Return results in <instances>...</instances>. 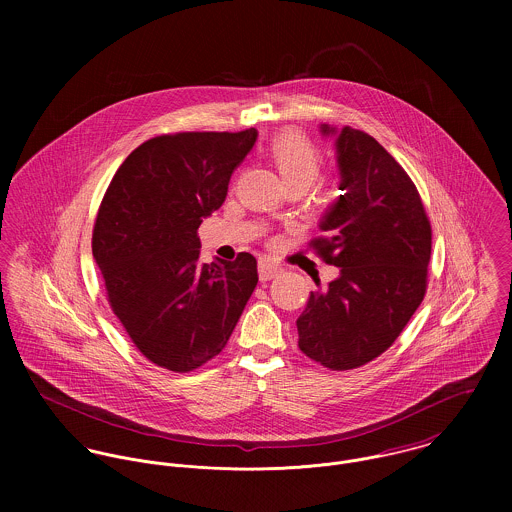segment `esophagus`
<instances>
[{"label": "esophagus", "mask_w": 512, "mask_h": 512, "mask_svg": "<svg viewBox=\"0 0 512 512\" xmlns=\"http://www.w3.org/2000/svg\"><path fill=\"white\" fill-rule=\"evenodd\" d=\"M280 272H282V270H280L276 264L268 262V260H260V262H258V274H260V280H262V282H268V280L276 278Z\"/></svg>", "instance_id": "34e87169"}]
</instances>
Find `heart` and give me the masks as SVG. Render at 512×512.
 I'll return each instance as SVG.
<instances>
[{
    "label": "heart",
    "instance_id": "1",
    "mask_svg": "<svg viewBox=\"0 0 512 512\" xmlns=\"http://www.w3.org/2000/svg\"><path fill=\"white\" fill-rule=\"evenodd\" d=\"M270 159L276 165L284 187L307 189L321 173L323 157L319 149L299 134H282L270 146Z\"/></svg>",
    "mask_w": 512,
    "mask_h": 512
}]
</instances>
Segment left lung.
<instances>
[{
  "mask_svg": "<svg viewBox=\"0 0 512 512\" xmlns=\"http://www.w3.org/2000/svg\"><path fill=\"white\" fill-rule=\"evenodd\" d=\"M319 130L335 138L343 195L311 246L339 278L309 295L297 343L311 361L349 370L384 353L420 307L432 228L416 185L374 138L349 126Z\"/></svg>",
  "mask_w": 512,
  "mask_h": 512,
  "instance_id": "8db88e82",
  "label": "left lung"
}]
</instances>
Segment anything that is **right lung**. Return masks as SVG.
<instances>
[{"instance_id": "right-lung-1", "label": "right lung", "mask_w": 512, "mask_h": 512, "mask_svg": "<svg viewBox=\"0 0 512 512\" xmlns=\"http://www.w3.org/2000/svg\"><path fill=\"white\" fill-rule=\"evenodd\" d=\"M256 138V128L151 138L102 199L92 256L112 311L157 366L189 372L217 357L258 284L252 254L201 264L197 236Z\"/></svg>"}]
</instances>
